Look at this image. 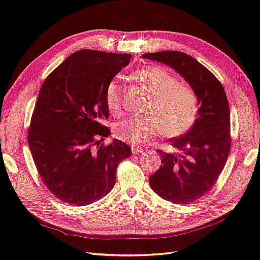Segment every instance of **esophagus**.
<instances>
[{"label":"esophagus","mask_w":260,"mask_h":260,"mask_svg":"<svg viewBox=\"0 0 260 260\" xmlns=\"http://www.w3.org/2000/svg\"><path fill=\"white\" fill-rule=\"evenodd\" d=\"M144 152L142 147H137V146H132V153L134 154V155H137V154H141Z\"/></svg>","instance_id":"34e87169"}]
</instances>
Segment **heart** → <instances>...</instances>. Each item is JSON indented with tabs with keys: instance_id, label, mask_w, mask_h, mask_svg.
Wrapping results in <instances>:
<instances>
[{
	"instance_id": "1",
	"label": "heart",
	"mask_w": 260,
	"mask_h": 260,
	"mask_svg": "<svg viewBox=\"0 0 260 260\" xmlns=\"http://www.w3.org/2000/svg\"><path fill=\"white\" fill-rule=\"evenodd\" d=\"M152 93L144 115H134L119 121L115 126V136L133 145L151 142L154 137L165 134L175 137L184 134L194 125L199 102L191 87L179 82V79L161 66L141 68L134 74ZM123 82L119 78L110 80L105 89V103L109 112L120 113Z\"/></svg>"
}]
</instances>
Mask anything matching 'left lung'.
I'll list each match as a JSON object with an SVG mask.
<instances>
[{"label":"left lung","mask_w":260,"mask_h":260,"mask_svg":"<svg viewBox=\"0 0 260 260\" xmlns=\"http://www.w3.org/2000/svg\"><path fill=\"white\" fill-rule=\"evenodd\" d=\"M180 74L194 90L199 108L194 125L171 140L178 153L157 150L162 165L150 176L152 190L164 200L186 204L212 189L227 162L231 148L230 109L217 77L189 54L180 51L144 53Z\"/></svg>","instance_id":"left-lung-1"}]
</instances>
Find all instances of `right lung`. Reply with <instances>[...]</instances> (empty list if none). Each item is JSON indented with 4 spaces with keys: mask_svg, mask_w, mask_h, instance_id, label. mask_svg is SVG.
Returning a JSON list of instances; mask_svg holds the SVG:
<instances>
[{
    "mask_svg": "<svg viewBox=\"0 0 260 260\" xmlns=\"http://www.w3.org/2000/svg\"><path fill=\"white\" fill-rule=\"evenodd\" d=\"M128 53L79 50L49 75L39 91L27 144L43 183L62 202L86 206L113 190L116 170L129 157L119 140L104 145L110 132L105 89Z\"/></svg>",
    "mask_w": 260,
    "mask_h": 260,
    "instance_id": "obj_1",
    "label": "right lung"
}]
</instances>
